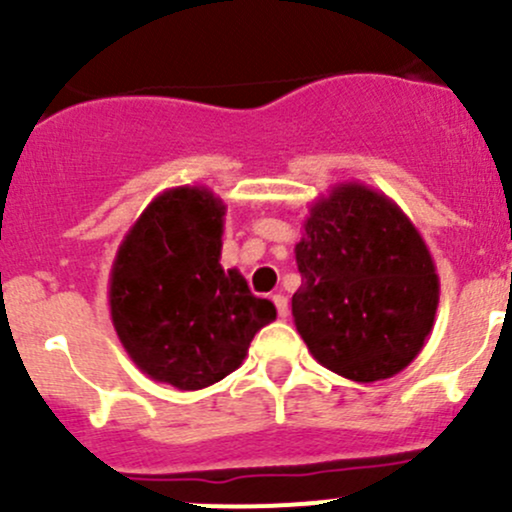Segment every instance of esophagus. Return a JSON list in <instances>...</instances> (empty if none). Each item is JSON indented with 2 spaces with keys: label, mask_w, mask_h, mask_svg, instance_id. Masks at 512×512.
<instances>
[{
  "label": "esophagus",
  "mask_w": 512,
  "mask_h": 512,
  "mask_svg": "<svg viewBox=\"0 0 512 512\" xmlns=\"http://www.w3.org/2000/svg\"><path fill=\"white\" fill-rule=\"evenodd\" d=\"M272 302H275L277 314H280V317L285 319V317H287V312H289V304H287V297H285V294H275V297H272Z\"/></svg>",
  "instance_id": "esophagus-1"
}]
</instances>
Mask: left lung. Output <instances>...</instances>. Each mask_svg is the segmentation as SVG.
I'll return each instance as SVG.
<instances>
[{"label":"left lung","instance_id":"obj_1","mask_svg":"<svg viewBox=\"0 0 512 512\" xmlns=\"http://www.w3.org/2000/svg\"><path fill=\"white\" fill-rule=\"evenodd\" d=\"M294 257V327L319 364L369 384L416 359L436 319L438 275L394 200L364 183L334 185L309 208Z\"/></svg>","mask_w":512,"mask_h":512}]
</instances>
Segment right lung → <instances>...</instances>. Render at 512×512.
<instances>
[{
	"mask_svg": "<svg viewBox=\"0 0 512 512\" xmlns=\"http://www.w3.org/2000/svg\"><path fill=\"white\" fill-rule=\"evenodd\" d=\"M223 218L213 190H165L126 232L111 267L108 304L123 349L143 374L180 391L232 374L277 317L270 299L220 265Z\"/></svg>",
	"mask_w": 512,
	"mask_h": 512,
	"instance_id": "obj_1",
	"label": "right lung"
}]
</instances>
